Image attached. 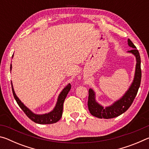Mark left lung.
Returning a JSON list of instances; mask_svg holds the SVG:
<instances>
[{
    "label": "left lung",
    "mask_w": 149,
    "mask_h": 149,
    "mask_svg": "<svg viewBox=\"0 0 149 149\" xmlns=\"http://www.w3.org/2000/svg\"><path fill=\"white\" fill-rule=\"evenodd\" d=\"M128 45L133 48L132 50H128L127 52L133 54L136 58V66L134 79L129 89L119 100L115 101L112 105L104 108L99 104L95 99V93L92 89H89V98H88V108L91 114L99 118L110 119L117 117L124 113L134 100L137 95L139 88L140 87L141 80V57L137 48L133 45L130 39L127 40Z\"/></svg>",
    "instance_id": "left-lung-1"
}]
</instances>
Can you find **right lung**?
Returning a JSON list of instances; mask_svg holds the SVG:
<instances>
[{
	"mask_svg": "<svg viewBox=\"0 0 149 149\" xmlns=\"http://www.w3.org/2000/svg\"><path fill=\"white\" fill-rule=\"evenodd\" d=\"M14 54L12 55L13 58ZM12 70V64H10V71ZM12 84V93H13V95L15 100L17 102V104L19 107L22 108V110L24 111L25 114L27 115L30 120H31L33 122H34L37 123H39V124H51V123H54L57 122L59 121L61 118L62 116V112H63V104L65 100V99L66 98V96L68 93H69L70 89H71V85L68 84L67 86H65L63 90L60 93L58 97V100L56 102V104L55 105V107L52 111H50L49 113H46V114H35L32 112L31 110H29L28 108L24 105V104L22 102L21 100L19 99V98L17 97L16 93L14 90L13 85Z\"/></svg>",
	"mask_w": 149,
	"mask_h": 149,
	"instance_id": "add662e5",
	"label": "right lung"
}]
</instances>
